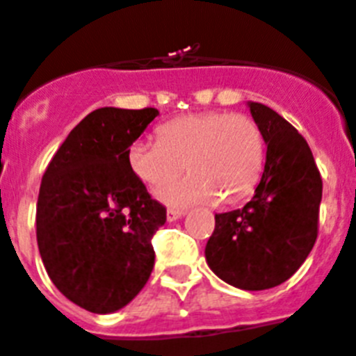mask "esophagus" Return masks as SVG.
<instances>
[{
    "instance_id": "esophagus-1",
    "label": "esophagus",
    "mask_w": 356,
    "mask_h": 356,
    "mask_svg": "<svg viewBox=\"0 0 356 356\" xmlns=\"http://www.w3.org/2000/svg\"><path fill=\"white\" fill-rule=\"evenodd\" d=\"M181 216H185V210H178V209L168 210V221H176V219H180Z\"/></svg>"
}]
</instances>
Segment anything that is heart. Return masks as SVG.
Instances as JSON below:
<instances>
[{
	"label": "heart",
	"mask_w": 356,
	"mask_h": 356,
	"mask_svg": "<svg viewBox=\"0 0 356 356\" xmlns=\"http://www.w3.org/2000/svg\"><path fill=\"white\" fill-rule=\"evenodd\" d=\"M266 144L260 127L246 114L201 112L172 119L159 128V140L131 144L128 160L149 187L191 175L159 191L169 205L232 203L246 196L259 180Z\"/></svg>",
	"instance_id": "1"
}]
</instances>
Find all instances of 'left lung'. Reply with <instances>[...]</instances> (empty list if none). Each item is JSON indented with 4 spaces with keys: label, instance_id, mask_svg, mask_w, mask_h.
Listing matches in <instances>:
<instances>
[{
    "label": "left lung",
    "instance_id": "obj_1",
    "mask_svg": "<svg viewBox=\"0 0 356 356\" xmlns=\"http://www.w3.org/2000/svg\"><path fill=\"white\" fill-rule=\"evenodd\" d=\"M250 110L267 144L262 178L242 209L216 213L205 257L226 284L264 291L287 282L312 251L323 180L291 122L262 103H250Z\"/></svg>",
    "mask_w": 356,
    "mask_h": 356
}]
</instances>
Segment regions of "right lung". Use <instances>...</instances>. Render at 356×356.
Listing matches in <instances>:
<instances>
[{
	"instance_id": "add662e5",
	"label": "right lung",
	"mask_w": 356,
	"mask_h": 356,
	"mask_svg": "<svg viewBox=\"0 0 356 356\" xmlns=\"http://www.w3.org/2000/svg\"><path fill=\"white\" fill-rule=\"evenodd\" d=\"M156 108L105 106L72 128L40 181L37 244L55 287L94 314L115 312L143 291L155 266L151 238L165 207L128 160Z\"/></svg>"
}]
</instances>
